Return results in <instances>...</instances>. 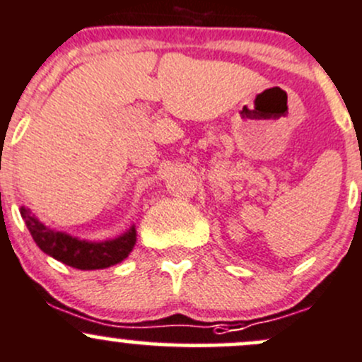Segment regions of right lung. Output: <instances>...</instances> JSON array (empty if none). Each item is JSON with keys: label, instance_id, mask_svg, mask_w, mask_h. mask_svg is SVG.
Masks as SVG:
<instances>
[{"label": "right lung", "instance_id": "1", "mask_svg": "<svg viewBox=\"0 0 362 362\" xmlns=\"http://www.w3.org/2000/svg\"><path fill=\"white\" fill-rule=\"evenodd\" d=\"M21 214L33 238L43 252L68 267L78 268V270H98V268H107L111 264L124 262L136 244L134 226L115 240L94 244V242L78 240L66 233L47 228L35 216H31V212L25 207L21 209Z\"/></svg>", "mask_w": 362, "mask_h": 362}]
</instances>
